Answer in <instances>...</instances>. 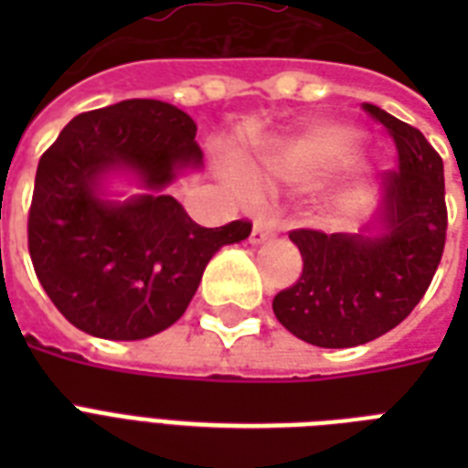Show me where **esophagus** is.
I'll use <instances>...</instances> for the list:
<instances>
[{
    "label": "esophagus",
    "instance_id": "obj_1",
    "mask_svg": "<svg viewBox=\"0 0 468 468\" xmlns=\"http://www.w3.org/2000/svg\"><path fill=\"white\" fill-rule=\"evenodd\" d=\"M277 235V226L274 223H270V220H255V226H252V233H250V242L252 245H260V242L270 240V238H274Z\"/></svg>",
    "mask_w": 468,
    "mask_h": 468
}]
</instances>
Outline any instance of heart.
I'll return each mask as SVG.
<instances>
[{
  "instance_id": "b5f03b06",
  "label": "heart",
  "mask_w": 468,
  "mask_h": 468,
  "mask_svg": "<svg viewBox=\"0 0 468 468\" xmlns=\"http://www.w3.org/2000/svg\"><path fill=\"white\" fill-rule=\"evenodd\" d=\"M362 141V133L345 123H313L299 133L279 138L262 155V169L271 179L286 184H318L347 162ZM242 197L255 194L250 176H230Z\"/></svg>"
}]
</instances>
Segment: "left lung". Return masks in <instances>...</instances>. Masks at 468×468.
I'll use <instances>...</instances> for the list:
<instances>
[{
    "mask_svg": "<svg viewBox=\"0 0 468 468\" xmlns=\"http://www.w3.org/2000/svg\"><path fill=\"white\" fill-rule=\"evenodd\" d=\"M364 112L399 150L377 220L362 233L292 230L303 271L271 301L279 323L315 347H356L403 323L428 292L447 238L442 157L418 128L374 104Z\"/></svg>",
    "mask_w": 468,
    "mask_h": 468,
    "instance_id": "obj_1",
    "label": "left lung"
}]
</instances>
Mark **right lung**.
<instances>
[{
	"instance_id": "1",
	"label": "right lung",
	"mask_w": 468,
	"mask_h": 468,
	"mask_svg": "<svg viewBox=\"0 0 468 468\" xmlns=\"http://www.w3.org/2000/svg\"><path fill=\"white\" fill-rule=\"evenodd\" d=\"M197 123L157 99L80 113L36 169L28 252L40 286L75 327L145 340L182 318L206 264L245 240L250 220L201 228L167 186L201 167ZM131 174L145 195L109 199L106 176Z\"/></svg>"
}]
</instances>
